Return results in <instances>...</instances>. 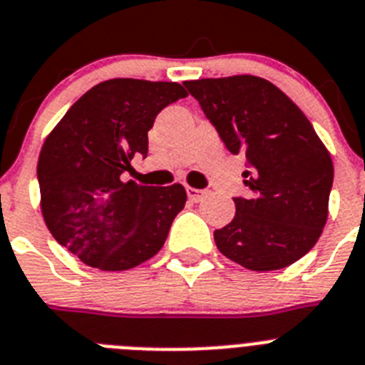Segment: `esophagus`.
<instances>
[{"label":"esophagus","mask_w":365,"mask_h":365,"mask_svg":"<svg viewBox=\"0 0 365 365\" xmlns=\"http://www.w3.org/2000/svg\"><path fill=\"white\" fill-rule=\"evenodd\" d=\"M187 196L191 202H202L207 196V191L204 189H195V187H187Z\"/></svg>","instance_id":"esophagus-1"}]
</instances>
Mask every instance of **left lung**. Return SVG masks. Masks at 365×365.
I'll use <instances>...</instances> for the list:
<instances>
[{
    "label": "left lung",
    "instance_id": "1",
    "mask_svg": "<svg viewBox=\"0 0 365 365\" xmlns=\"http://www.w3.org/2000/svg\"><path fill=\"white\" fill-rule=\"evenodd\" d=\"M231 154L248 161L246 198L215 230L222 255L253 272L287 268L312 250L329 215L334 167L299 108L266 78L233 75L187 81Z\"/></svg>",
    "mask_w": 365,
    "mask_h": 365
}]
</instances>
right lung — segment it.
I'll use <instances>...</instances> for the list:
<instances>
[{
  "instance_id": "right-lung-1",
  "label": "right lung",
  "mask_w": 365,
  "mask_h": 365,
  "mask_svg": "<svg viewBox=\"0 0 365 365\" xmlns=\"http://www.w3.org/2000/svg\"><path fill=\"white\" fill-rule=\"evenodd\" d=\"M187 97L178 82L104 81L69 108L38 158L40 207L56 242L104 272L135 268L163 248L185 205L183 185L123 182L147 156L158 113Z\"/></svg>"
}]
</instances>
